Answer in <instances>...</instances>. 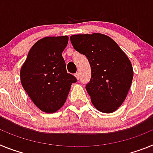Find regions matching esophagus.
<instances>
[{
    "instance_id": "1",
    "label": "esophagus",
    "mask_w": 153,
    "mask_h": 153,
    "mask_svg": "<svg viewBox=\"0 0 153 153\" xmlns=\"http://www.w3.org/2000/svg\"><path fill=\"white\" fill-rule=\"evenodd\" d=\"M75 78H77V79H79V76H80V75H79V73L78 72H77V73H75Z\"/></svg>"
}]
</instances>
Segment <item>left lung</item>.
Segmentation results:
<instances>
[{
    "mask_svg": "<svg viewBox=\"0 0 153 153\" xmlns=\"http://www.w3.org/2000/svg\"><path fill=\"white\" fill-rule=\"evenodd\" d=\"M74 48L87 57L91 78L86 85L92 105L104 113H111L122 105L133 78L132 63L110 37L101 33L74 34Z\"/></svg>",
    "mask_w": 153,
    "mask_h": 153,
    "instance_id": "left-lung-1",
    "label": "left lung"
}]
</instances>
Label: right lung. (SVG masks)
I'll list each match as a JSON object with an SVG mask.
<instances>
[{
  "label": "right lung",
  "mask_w": 153,
  "mask_h": 153,
  "mask_svg": "<svg viewBox=\"0 0 153 153\" xmlns=\"http://www.w3.org/2000/svg\"><path fill=\"white\" fill-rule=\"evenodd\" d=\"M68 37H45L29 51L21 66V85L41 111L54 113L65 103L75 76L66 71L62 53Z\"/></svg>",
  "instance_id": "1"
}]
</instances>
